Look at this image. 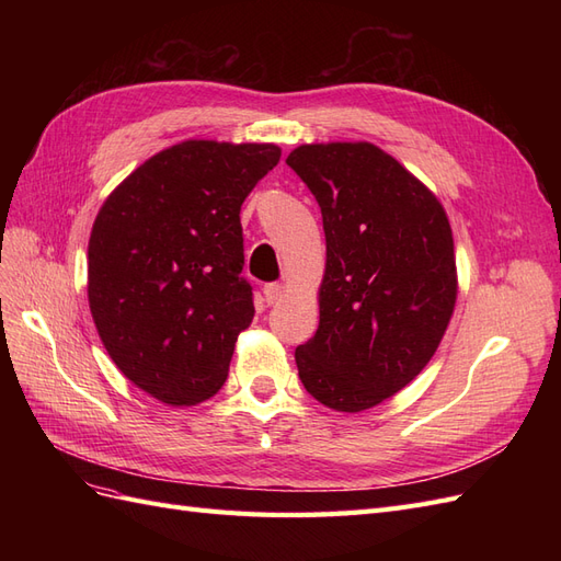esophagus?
<instances>
[{"label":"esophagus","instance_id":"obj_1","mask_svg":"<svg viewBox=\"0 0 561 561\" xmlns=\"http://www.w3.org/2000/svg\"><path fill=\"white\" fill-rule=\"evenodd\" d=\"M283 297H285V287L280 283H266L264 285V301L268 304V307H274V304H278Z\"/></svg>","mask_w":561,"mask_h":561}]
</instances>
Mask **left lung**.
Instances as JSON below:
<instances>
[{
	"label": "left lung",
	"instance_id": "8db88e82",
	"mask_svg": "<svg viewBox=\"0 0 561 561\" xmlns=\"http://www.w3.org/2000/svg\"><path fill=\"white\" fill-rule=\"evenodd\" d=\"M287 165L316 196L328 264L299 379L330 410L363 412L428 365L456 304L445 208L369 142L301 145Z\"/></svg>",
	"mask_w": 561,
	"mask_h": 561
}]
</instances>
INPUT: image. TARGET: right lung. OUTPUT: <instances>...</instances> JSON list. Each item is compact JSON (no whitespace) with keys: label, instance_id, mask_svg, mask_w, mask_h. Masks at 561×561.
Wrapping results in <instances>:
<instances>
[{"label":"right lung","instance_id":"right-lung-1","mask_svg":"<svg viewBox=\"0 0 561 561\" xmlns=\"http://www.w3.org/2000/svg\"><path fill=\"white\" fill-rule=\"evenodd\" d=\"M280 159L276 145L186 140L107 196L89 241V304L124 377L165 404L222 388L254 316L241 276V206Z\"/></svg>","mask_w":561,"mask_h":561}]
</instances>
